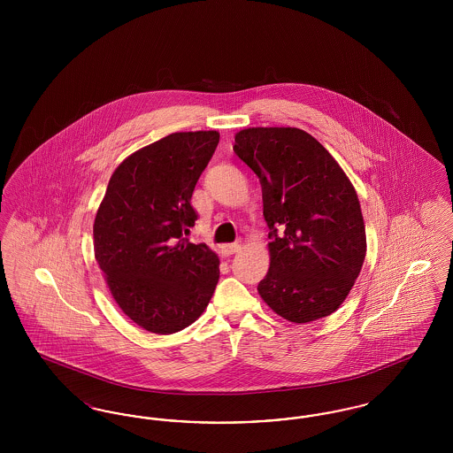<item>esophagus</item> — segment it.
Segmentation results:
<instances>
[{"label": "esophagus", "instance_id": "1", "mask_svg": "<svg viewBox=\"0 0 453 453\" xmlns=\"http://www.w3.org/2000/svg\"><path fill=\"white\" fill-rule=\"evenodd\" d=\"M241 248H242L241 241L231 242V244H222V253H224V255H234Z\"/></svg>", "mask_w": 453, "mask_h": 453}]
</instances>
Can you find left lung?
Returning <instances> with one entry per match:
<instances>
[{
    "instance_id": "1",
    "label": "left lung",
    "mask_w": 453,
    "mask_h": 453,
    "mask_svg": "<svg viewBox=\"0 0 453 453\" xmlns=\"http://www.w3.org/2000/svg\"><path fill=\"white\" fill-rule=\"evenodd\" d=\"M234 152L257 173L270 227V268L258 283L266 305L290 323L333 314L366 253L358 195L338 161L296 127H250Z\"/></svg>"
}]
</instances>
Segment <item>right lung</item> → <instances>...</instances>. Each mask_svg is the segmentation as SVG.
<instances>
[{
	"label": "right lung",
	"mask_w": 453,
	"mask_h": 453,
	"mask_svg": "<svg viewBox=\"0 0 453 453\" xmlns=\"http://www.w3.org/2000/svg\"><path fill=\"white\" fill-rule=\"evenodd\" d=\"M217 144V130L174 132L132 152L115 168L95 217V258L110 294L150 333L185 329L214 296L216 253L183 234L195 226L190 200Z\"/></svg>",
	"instance_id": "right-lung-1"
}]
</instances>
